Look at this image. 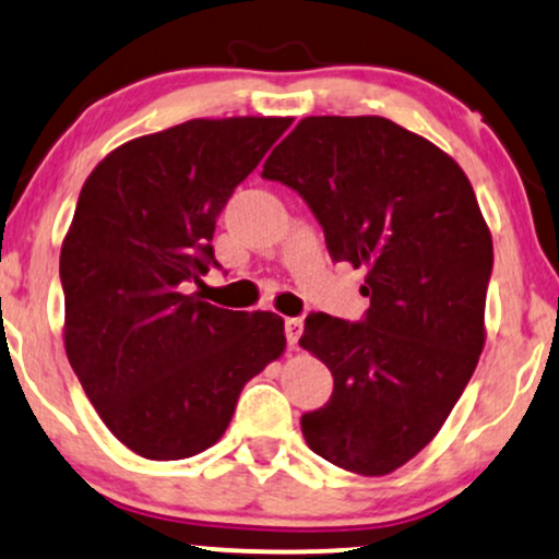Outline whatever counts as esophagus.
<instances>
[{
	"mask_svg": "<svg viewBox=\"0 0 559 559\" xmlns=\"http://www.w3.org/2000/svg\"><path fill=\"white\" fill-rule=\"evenodd\" d=\"M285 334H287V345H290V347L298 345L300 334H304V321H300V319H285Z\"/></svg>",
	"mask_w": 559,
	"mask_h": 559,
	"instance_id": "1",
	"label": "esophagus"
}]
</instances>
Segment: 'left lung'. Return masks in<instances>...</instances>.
<instances>
[{
  "label": "left lung",
  "mask_w": 559,
  "mask_h": 559,
  "mask_svg": "<svg viewBox=\"0 0 559 559\" xmlns=\"http://www.w3.org/2000/svg\"><path fill=\"white\" fill-rule=\"evenodd\" d=\"M324 229L332 261L366 269L364 321L308 313L300 347L334 377L300 429L360 476L416 457L484 350L491 235L452 156L384 117H306L264 162Z\"/></svg>",
  "instance_id": "left-lung-1"
}]
</instances>
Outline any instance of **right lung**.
Here are the masks:
<instances>
[{"label":"right lung","mask_w":559,"mask_h":559,"mask_svg":"<svg viewBox=\"0 0 559 559\" xmlns=\"http://www.w3.org/2000/svg\"><path fill=\"white\" fill-rule=\"evenodd\" d=\"M290 122L188 120L122 143L83 182L59 253L64 350L135 455L182 461L212 448L246 382L285 350L277 313L186 290L219 266L216 216Z\"/></svg>","instance_id":"add662e5"}]
</instances>
